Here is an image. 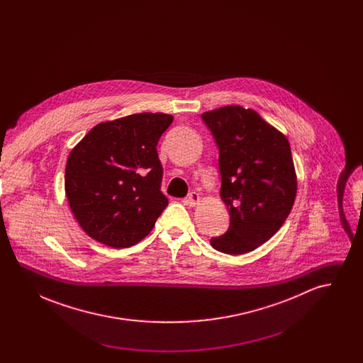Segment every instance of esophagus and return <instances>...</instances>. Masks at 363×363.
<instances>
[{"mask_svg":"<svg viewBox=\"0 0 363 363\" xmlns=\"http://www.w3.org/2000/svg\"><path fill=\"white\" fill-rule=\"evenodd\" d=\"M199 201H200V194L196 193V191H190L188 197H186V204L190 207H194V206L199 204Z\"/></svg>","mask_w":363,"mask_h":363,"instance_id":"1","label":"esophagus"}]
</instances>
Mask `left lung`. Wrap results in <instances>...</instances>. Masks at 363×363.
<instances>
[{
	"label": "left lung",
	"mask_w": 363,
	"mask_h": 363,
	"mask_svg": "<svg viewBox=\"0 0 363 363\" xmlns=\"http://www.w3.org/2000/svg\"><path fill=\"white\" fill-rule=\"evenodd\" d=\"M219 148L220 197L230 215L223 235L211 245L243 255L271 240L286 222L296 196L287 138L252 108L225 106L201 114Z\"/></svg>",
	"instance_id": "obj_1"
}]
</instances>
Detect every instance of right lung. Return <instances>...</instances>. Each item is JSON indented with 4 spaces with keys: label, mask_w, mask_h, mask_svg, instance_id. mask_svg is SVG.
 Masks as SVG:
<instances>
[{
    "label": "right lung",
    "mask_w": 363,
    "mask_h": 363,
    "mask_svg": "<svg viewBox=\"0 0 363 363\" xmlns=\"http://www.w3.org/2000/svg\"><path fill=\"white\" fill-rule=\"evenodd\" d=\"M173 116L140 113L94 126L70 151L65 169L69 207L86 234L122 249L154 228L169 200L160 191L157 141Z\"/></svg>",
    "instance_id": "add662e5"
}]
</instances>
